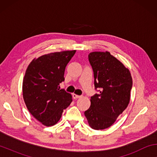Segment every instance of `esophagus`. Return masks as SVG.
<instances>
[{
    "label": "esophagus",
    "instance_id": "34e87169",
    "mask_svg": "<svg viewBox=\"0 0 157 157\" xmlns=\"http://www.w3.org/2000/svg\"><path fill=\"white\" fill-rule=\"evenodd\" d=\"M73 97L74 99H78V98H82V95H76L75 94H73Z\"/></svg>",
    "mask_w": 157,
    "mask_h": 157
}]
</instances>
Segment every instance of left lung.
I'll return each instance as SVG.
<instances>
[{"mask_svg":"<svg viewBox=\"0 0 157 157\" xmlns=\"http://www.w3.org/2000/svg\"><path fill=\"white\" fill-rule=\"evenodd\" d=\"M89 60L95 88L101 91L91 98V106L84 115L92 129H105L112 125L128 106L132 78L129 69L109 52H92Z\"/></svg>","mask_w":157,"mask_h":157,"instance_id":"1","label":"left lung"}]
</instances>
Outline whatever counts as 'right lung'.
I'll return each mask as SVG.
<instances>
[{"label": "right lung", "instance_id": "obj_1", "mask_svg": "<svg viewBox=\"0 0 157 157\" xmlns=\"http://www.w3.org/2000/svg\"><path fill=\"white\" fill-rule=\"evenodd\" d=\"M76 52L66 50L34 58L23 80V97L28 111L37 121L50 127L60 120L63 110L72 102V95L59 85L64 80L66 66Z\"/></svg>", "mask_w": 157, "mask_h": 157}]
</instances>
